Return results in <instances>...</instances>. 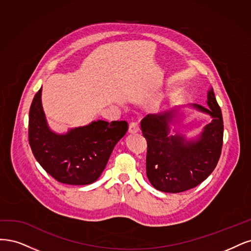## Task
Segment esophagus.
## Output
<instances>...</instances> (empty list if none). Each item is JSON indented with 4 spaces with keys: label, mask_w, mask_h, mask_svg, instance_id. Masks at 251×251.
I'll list each match as a JSON object with an SVG mask.
<instances>
[{
    "label": "esophagus",
    "mask_w": 251,
    "mask_h": 251,
    "mask_svg": "<svg viewBox=\"0 0 251 251\" xmlns=\"http://www.w3.org/2000/svg\"><path fill=\"white\" fill-rule=\"evenodd\" d=\"M129 133H136L137 131H140V126L136 122H131L129 124V128H128Z\"/></svg>",
    "instance_id": "esophagus-1"
}]
</instances>
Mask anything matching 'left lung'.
I'll return each instance as SVG.
<instances>
[{
  "label": "left lung",
  "mask_w": 251,
  "mask_h": 251,
  "mask_svg": "<svg viewBox=\"0 0 251 251\" xmlns=\"http://www.w3.org/2000/svg\"><path fill=\"white\" fill-rule=\"evenodd\" d=\"M208 108L194 105L213 117L197 141L187 142L178 134L170 135L169 122L173 111L148 115L142 122V133L147 141V177L156 190L180 193L205 180L219 161L223 145V119L213 88L207 94Z\"/></svg>",
  "instance_id": "obj_1"
}]
</instances>
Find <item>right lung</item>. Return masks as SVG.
Returning <instances> with one entry per match:
<instances>
[{"mask_svg": "<svg viewBox=\"0 0 251 251\" xmlns=\"http://www.w3.org/2000/svg\"><path fill=\"white\" fill-rule=\"evenodd\" d=\"M42 88L29 111V144L45 171L61 183L84 185L96 181L106 167L116 144L128 130L126 121H97L56 134L47 125Z\"/></svg>", "mask_w": 251, "mask_h": 251, "instance_id": "1", "label": "right lung"}]
</instances>
